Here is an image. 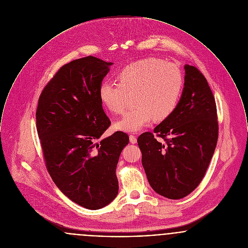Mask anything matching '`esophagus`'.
I'll return each mask as SVG.
<instances>
[{
  "label": "esophagus",
  "instance_id": "obj_1",
  "mask_svg": "<svg viewBox=\"0 0 248 248\" xmlns=\"http://www.w3.org/2000/svg\"><path fill=\"white\" fill-rule=\"evenodd\" d=\"M130 142L131 143H137V138H136V136L135 135H130Z\"/></svg>",
  "mask_w": 248,
  "mask_h": 248
}]
</instances>
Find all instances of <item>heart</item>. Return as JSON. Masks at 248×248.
I'll use <instances>...</instances> for the list:
<instances>
[{"label":"heart","mask_w":248,"mask_h":248,"mask_svg":"<svg viewBox=\"0 0 248 248\" xmlns=\"http://www.w3.org/2000/svg\"><path fill=\"white\" fill-rule=\"evenodd\" d=\"M118 84L105 81L99 89L102 104L113 114L124 112L130 96L131 108L116 123L120 130H141L153 119L162 121L175 111L182 95L185 78L175 64L157 58H146L123 68Z\"/></svg>","instance_id":"obj_1"}]
</instances>
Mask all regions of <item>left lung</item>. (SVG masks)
<instances>
[{
    "label": "left lung",
    "mask_w": 248,
    "mask_h": 248,
    "mask_svg": "<svg viewBox=\"0 0 248 248\" xmlns=\"http://www.w3.org/2000/svg\"><path fill=\"white\" fill-rule=\"evenodd\" d=\"M185 87L175 111L137 143L147 180L157 194L178 200L202 182L218 138L217 105L207 80L185 65ZM162 138L158 142L155 136Z\"/></svg>",
    "instance_id": "1"
}]
</instances>
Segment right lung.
<instances>
[{"label": "right lung", "mask_w": 248, "mask_h": 248, "mask_svg": "<svg viewBox=\"0 0 248 248\" xmlns=\"http://www.w3.org/2000/svg\"><path fill=\"white\" fill-rule=\"evenodd\" d=\"M112 62L88 56L62 66L40 94L36 128L46 167L71 201L103 208L118 195L116 169L129 135L111 125L99 89Z\"/></svg>", "instance_id": "1"}]
</instances>
